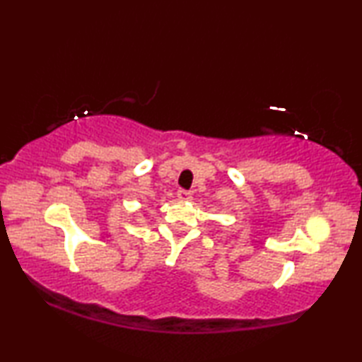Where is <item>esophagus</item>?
<instances>
[{
  "mask_svg": "<svg viewBox=\"0 0 362 362\" xmlns=\"http://www.w3.org/2000/svg\"><path fill=\"white\" fill-rule=\"evenodd\" d=\"M177 198L180 201H189L192 199V193L187 192V189H179V192H177Z\"/></svg>",
  "mask_w": 362,
  "mask_h": 362,
  "instance_id": "esophagus-1",
  "label": "esophagus"
}]
</instances>
